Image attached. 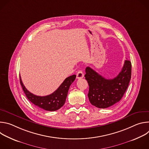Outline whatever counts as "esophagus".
<instances>
[{
  "label": "esophagus",
  "mask_w": 149,
  "mask_h": 149,
  "mask_svg": "<svg viewBox=\"0 0 149 149\" xmlns=\"http://www.w3.org/2000/svg\"><path fill=\"white\" fill-rule=\"evenodd\" d=\"M84 77V74H83V72L81 70H79L78 72H77V79H80V78H82Z\"/></svg>",
  "instance_id": "obj_1"
}]
</instances>
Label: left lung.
<instances>
[{
	"label": "left lung",
	"instance_id": "left-lung-1",
	"mask_svg": "<svg viewBox=\"0 0 149 149\" xmlns=\"http://www.w3.org/2000/svg\"><path fill=\"white\" fill-rule=\"evenodd\" d=\"M86 72L90 102L97 108L106 109L119 102L123 97L131 79L132 63L129 59L125 60L121 72L110 79H105L89 67Z\"/></svg>",
	"mask_w": 149,
	"mask_h": 149
}]
</instances>
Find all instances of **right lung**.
Instances as JSON below:
<instances>
[{
    "label": "right lung",
    "instance_id": "add662e5",
    "mask_svg": "<svg viewBox=\"0 0 149 149\" xmlns=\"http://www.w3.org/2000/svg\"><path fill=\"white\" fill-rule=\"evenodd\" d=\"M75 75L67 77L53 93L42 97L30 93L24 86L20 77V83L27 98L36 107L46 111H54L59 109L65 104L70 87L75 79Z\"/></svg>",
    "mask_w": 149,
    "mask_h": 149
}]
</instances>
